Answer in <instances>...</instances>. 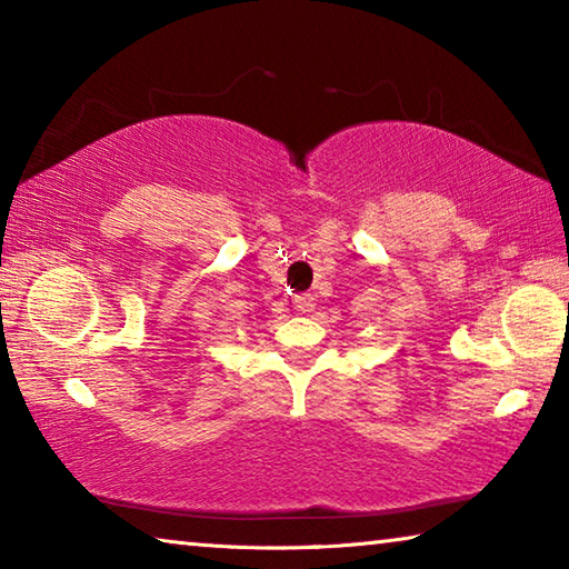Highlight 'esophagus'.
<instances>
[{
    "instance_id": "obj_1",
    "label": "esophagus",
    "mask_w": 569,
    "mask_h": 569,
    "mask_svg": "<svg viewBox=\"0 0 569 569\" xmlns=\"http://www.w3.org/2000/svg\"><path fill=\"white\" fill-rule=\"evenodd\" d=\"M293 303H296V308L301 313H311L313 308H316V296L313 293H298L296 298H293Z\"/></svg>"
}]
</instances>
